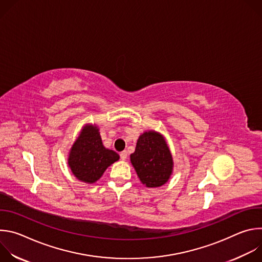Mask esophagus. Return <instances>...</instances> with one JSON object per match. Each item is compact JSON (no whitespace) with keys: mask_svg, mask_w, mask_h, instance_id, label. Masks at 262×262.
<instances>
[{"mask_svg":"<svg viewBox=\"0 0 262 262\" xmlns=\"http://www.w3.org/2000/svg\"><path fill=\"white\" fill-rule=\"evenodd\" d=\"M126 158H127V151H126V150L121 151V152H120V159H121L122 161H124V160H126Z\"/></svg>","mask_w":262,"mask_h":262,"instance_id":"obj_1","label":"esophagus"}]
</instances>
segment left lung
I'll return each mask as SVG.
<instances>
[{
  "instance_id": "left-lung-1",
  "label": "left lung",
  "mask_w": 262,
  "mask_h": 262,
  "mask_svg": "<svg viewBox=\"0 0 262 262\" xmlns=\"http://www.w3.org/2000/svg\"><path fill=\"white\" fill-rule=\"evenodd\" d=\"M130 162L147 188H159L165 184L173 171V159L168 144L155 130L145 132L139 137Z\"/></svg>"
}]
</instances>
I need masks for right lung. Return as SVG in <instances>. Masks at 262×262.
Here are the masks:
<instances>
[{"mask_svg":"<svg viewBox=\"0 0 262 262\" xmlns=\"http://www.w3.org/2000/svg\"><path fill=\"white\" fill-rule=\"evenodd\" d=\"M118 160L117 152L102 145L98 127L86 124L70 149L68 166L79 180L93 183L102 176L108 166Z\"/></svg>","mask_w":262,"mask_h":262,"instance_id":"obj_1","label":"right lung"}]
</instances>
